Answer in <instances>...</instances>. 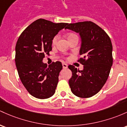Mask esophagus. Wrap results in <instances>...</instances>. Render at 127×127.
I'll use <instances>...</instances> for the list:
<instances>
[{
	"instance_id": "obj_1",
	"label": "esophagus",
	"mask_w": 127,
	"mask_h": 127,
	"mask_svg": "<svg viewBox=\"0 0 127 127\" xmlns=\"http://www.w3.org/2000/svg\"><path fill=\"white\" fill-rule=\"evenodd\" d=\"M63 69H67V64L66 63H63Z\"/></svg>"
}]
</instances>
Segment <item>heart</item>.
Returning <instances> with one entry per match:
<instances>
[{"instance_id": "obj_1", "label": "heart", "mask_w": 127, "mask_h": 127, "mask_svg": "<svg viewBox=\"0 0 127 127\" xmlns=\"http://www.w3.org/2000/svg\"><path fill=\"white\" fill-rule=\"evenodd\" d=\"M73 35H74V34H69V35H67V38H68V37H71V36ZM57 39H58V36H55V37H54V38H53L52 41V44H55V43H56L57 41Z\"/></svg>"}]
</instances>
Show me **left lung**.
Returning a JSON list of instances; mask_svg holds the SVG:
<instances>
[{"label": "left lung", "instance_id": "1", "mask_svg": "<svg viewBox=\"0 0 127 127\" xmlns=\"http://www.w3.org/2000/svg\"><path fill=\"white\" fill-rule=\"evenodd\" d=\"M78 33L81 40L79 61L83 70L68 66L72 72L69 84L72 92L79 97H90L100 91L106 83L113 64L112 44L110 37L93 22L70 23L65 28Z\"/></svg>", "mask_w": 127, "mask_h": 127}]
</instances>
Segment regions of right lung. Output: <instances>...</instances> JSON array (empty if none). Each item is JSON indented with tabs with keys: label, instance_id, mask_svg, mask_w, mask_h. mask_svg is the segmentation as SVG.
I'll list each match as a JSON object with an SVG mask.
<instances>
[{
	"label": "right lung",
	"instance_id": "obj_1",
	"mask_svg": "<svg viewBox=\"0 0 127 127\" xmlns=\"http://www.w3.org/2000/svg\"><path fill=\"white\" fill-rule=\"evenodd\" d=\"M68 23H55L40 19L28 26L16 46V65L22 84L32 96L47 99L54 95L63 69L60 61L48 65L44 55L52 51V41Z\"/></svg>",
	"mask_w": 127,
	"mask_h": 127
}]
</instances>
